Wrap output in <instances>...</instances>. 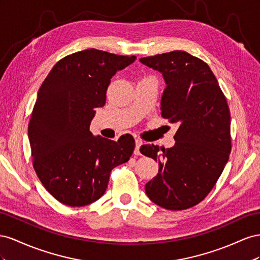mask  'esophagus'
I'll list each match as a JSON object with an SVG mask.
<instances>
[{
  "instance_id": "obj_1",
  "label": "esophagus",
  "mask_w": 260,
  "mask_h": 260,
  "mask_svg": "<svg viewBox=\"0 0 260 260\" xmlns=\"http://www.w3.org/2000/svg\"><path fill=\"white\" fill-rule=\"evenodd\" d=\"M135 144H136V146H135L134 153H135L136 155H139V154H140L139 149H140V146L143 145V142H142V140H140V139H135Z\"/></svg>"
}]
</instances>
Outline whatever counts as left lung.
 Segmentation results:
<instances>
[{
    "label": "left lung",
    "mask_w": 260,
    "mask_h": 260,
    "mask_svg": "<svg viewBox=\"0 0 260 260\" xmlns=\"http://www.w3.org/2000/svg\"><path fill=\"white\" fill-rule=\"evenodd\" d=\"M139 61L162 73L167 88L161 115L179 124L172 148L140 147V152L159 162L158 174L146 184V194L165 209H188L209 194L231 152L225 95L208 64L187 52L172 51Z\"/></svg>",
    "instance_id": "8db88e82"
}]
</instances>
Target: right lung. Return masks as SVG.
Listing matches in <instances>:
<instances>
[{
    "label": "right lung",
    "instance_id": "obj_1",
    "mask_svg": "<svg viewBox=\"0 0 260 260\" xmlns=\"http://www.w3.org/2000/svg\"><path fill=\"white\" fill-rule=\"evenodd\" d=\"M135 60L97 49L79 51L58 61L42 83L28 137L35 171L60 203L81 207L98 200L112 169L134 151L132 135L114 142L92 136L89 126L94 109L106 105L111 78Z\"/></svg>",
    "mask_w": 260,
    "mask_h": 260
}]
</instances>
